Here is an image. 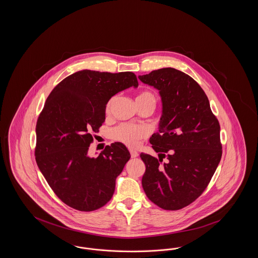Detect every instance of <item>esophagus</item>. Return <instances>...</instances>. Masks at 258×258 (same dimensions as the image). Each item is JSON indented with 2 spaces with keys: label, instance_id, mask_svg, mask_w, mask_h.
Segmentation results:
<instances>
[{
  "label": "esophagus",
  "instance_id": "obj_1",
  "mask_svg": "<svg viewBox=\"0 0 258 258\" xmlns=\"http://www.w3.org/2000/svg\"><path fill=\"white\" fill-rule=\"evenodd\" d=\"M130 153H131L132 158H137V157L139 156L138 152H137V151H135V150H130Z\"/></svg>",
  "mask_w": 258,
  "mask_h": 258
}]
</instances>
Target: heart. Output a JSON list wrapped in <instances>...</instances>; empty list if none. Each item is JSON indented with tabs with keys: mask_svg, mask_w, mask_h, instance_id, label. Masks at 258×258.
<instances>
[{
	"mask_svg": "<svg viewBox=\"0 0 258 258\" xmlns=\"http://www.w3.org/2000/svg\"><path fill=\"white\" fill-rule=\"evenodd\" d=\"M115 99L116 98H112L108 101V103L106 105V113H109L111 105L113 104ZM136 100H145V101H149V102L153 103L154 105H156V98L154 97L153 94H151L149 92L141 93L136 98ZM112 136L115 140L123 143L128 147H136V146H138L140 140L147 136V131L145 127L140 126V125L121 124L112 132Z\"/></svg>",
	"mask_w": 258,
	"mask_h": 258,
	"instance_id": "b5f03b06",
	"label": "heart"
}]
</instances>
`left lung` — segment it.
<instances>
[{
    "label": "left lung",
    "instance_id": "obj_1",
    "mask_svg": "<svg viewBox=\"0 0 258 258\" xmlns=\"http://www.w3.org/2000/svg\"><path fill=\"white\" fill-rule=\"evenodd\" d=\"M138 78L159 90L162 105L158 133L150 138L159 160L140 154L146 165L143 189L160 208H184L201 196L221 161L220 123L187 74L164 68ZM163 158L168 161L161 165Z\"/></svg>",
    "mask_w": 258,
    "mask_h": 258
}]
</instances>
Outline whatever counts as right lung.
<instances>
[{"label":"right lung","instance_id":"1","mask_svg":"<svg viewBox=\"0 0 258 258\" xmlns=\"http://www.w3.org/2000/svg\"><path fill=\"white\" fill-rule=\"evenodd\" d=\"M131 87H138L134 73L83 70L64 78L46 99L37 119L36 160L52 190L72 208L97 210L114 194L116 178L131 159L128 150L115 142L98 158L88 151L109 99Z\"/></svg>","mask_w":258,"mask_h":258}]
</instances>
